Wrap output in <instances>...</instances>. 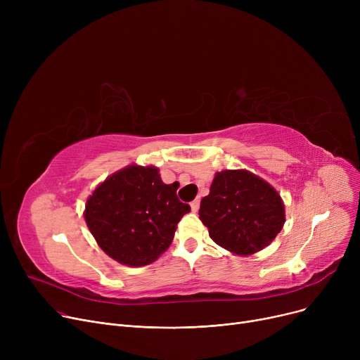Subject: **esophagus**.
I'll use <instances>...</instances> for the list:
<instances>
[{
  "mask_svg": "<svg viewBox=\"0 0 360 360\" xmlns=\"http://www.w3.org/2000/svg\"><path fill=\"white\" fill-rule=\"evenodd\" d=\"M198 209H200V200L197 198V200H194V201L191 202V210H193L194 213H197Z\"/></svg>",
  "mask_w": 360,
  "mask_h": 360,
  "instance_id": "1",
  "label": "esophagus"
}]
</instances>
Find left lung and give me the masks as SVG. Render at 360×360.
<instances>
[{"instance_id":"left-lung-1","label":"left lung","mask_w":360,"mask_h":360,"mask_svg":"<svg viewBox=\"0 0 360 360\" xmlns=\"http://www.w3.org/2000/svg\"><path fill=\"white\" fill-rule=\"evenodd\" d=\"M198 214L210 238L238 255L266 248L285 224V205L277 191L248 170L216 174Z\"/></svg>"}]
</instances>
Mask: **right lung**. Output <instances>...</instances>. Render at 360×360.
<instances>
[{
	"label": "right lung",
	"mask_w": 360,
	"mask_h": 360,
	"mask_svg": "<svg viewBox=\"0 0 360 360\" xmlns=\"http://www.w3.org/2000/svg\"><path fill=\"white\" fill-rule=\"evenodd\" d=\"M176 190V182H162L156 167H125L90 195L86 223L110 258L131 267L147 266L169 248L179 220L191 210Z\"/></svg>",
	"instance_id": "add662e5"
}]
</instances>
